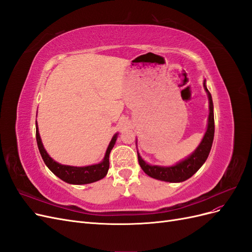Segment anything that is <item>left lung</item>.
<instances>
[{
	"mask_svg": "<svg viewBox=\"0 0 252 252\" xmlns=\"http://www.w3.org/2000/svg\"><path fill=\"white\" fill-rule=\"evenodd\" d=\"M203 86L206 94H207L209 101V116L207 129H206V132L200 145L195 148V150L191 155L172 166L150 165L144 161L138 151L139 164L143 171L147 175H149V177L156 180L169 183L184 182L189 178H191L192 175L203 166V164L206 162V159H207L212 146L213 136H215V116H213L212 97L207 89V86H206V80H204Z\"/></svg>",
	"mask_w": 252,
	"mask_h": 252,
	"instance_id": "obj_1",
	"label": "left lung"
}]
</instances>
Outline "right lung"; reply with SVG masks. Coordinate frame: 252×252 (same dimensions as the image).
<instances>
[{"label":"right lung","instance_id":"1","mask_svg":"<svg viewBox=\"0 0 252 252\" xmlns=\"http://www.w3.org/2000/svg\"><path fill=\"white\" fill-rule=\"evenodd\" d=\"M118 134L119 133H116L112 136V139L107 147V150H106L105 157L102 159V162H100L98 164L82 166V167L62 165L56 162L52 158H50V156L47 154V151L45 150L40 133H39V127H37V123L35 121L36 143H37V147H39L40 154L42 156L44 163L46 164V166L50 169V171L53 174H56L58 178L68 183V184H72V185L90 184V183L96 182L106 177V174H107L109 169V155L114 146V144H116Z\"/></svg>","mask_w":252,"mask_h":252}]
</instances>
